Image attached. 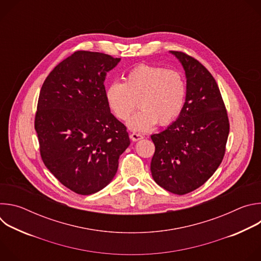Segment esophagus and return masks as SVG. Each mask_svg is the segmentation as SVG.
<instances>
[{
	"instance_id": "obj_1",
	"label": "esophagus",
	"mask_w": 261,
	"mask_h": 261,
	"mask_svg": "<svg viewBox=\"0 0 261 261\" xmlns=\"http://www.w3.org/2000/svg\"><path fill=\"white\" fill-rule=\"evenodd\" d=\"M130 138L133 140V141H137L141 138H143V135L140 134V133H136V132H133L130 134Z\"/></svg>"
}]
</instances>
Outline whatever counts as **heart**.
Segmentation results:
<instances>
[{
  "instance_id": "obj_1",
  "label": "heart",
  "mask_w": 261,
  "mask_h": 261,
  "mask_svg": "<svg viewBox=\"0 0 261 261\" xmlns=\"http://www.w3.org/2000/svg\"><path fill=\"white\" fill-rule=\"evenodd\" d=\"M187 96V84L178 71L164 67L139 65L130 70L122 83H111L105 99L113 115L127 121L136 107L139 110L128 122L131 130L143 132L158 122L167 125L181 113Z\"/></svg>"
}]
</instances>
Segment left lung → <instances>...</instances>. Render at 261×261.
<instances>
[{"instance_id": "obj_1", "label": "left lung", "mask_w": 261, "mask_h": 261, "mask_svg": "<svg viewBox=\"0 0 261 261\" xmlns=\"http://www.w3.org/2000/svg\"><path fill=\"white\" fill-rule=\"evenodd\" d=\"M181 63L187 96L177 120L151 136L155 153L154 180L165 190L184 195L202 186L225 155L229 134L227 110L210 71L182 51H170Z\"/></svg>"}]
</instances>
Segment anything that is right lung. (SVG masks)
Returning <instances> with one entry per match:
<instances>
[{
  "mask_svg": "<svg viewBox=\"0 0 261 261\" xmlns=\"http://www.w3.org/2000/svg\"><path fill=\"white\" fill-rule=\"evenodd\" d=\"M120 60L75 51L54 68L40 91L35 130L42 161L61 184L81 195L111 181L130 144L126 126L105 99L106 74Z\"/></svg>",
  "mask_w": 261,
  "mask_h": 261,
  "instance_id": "right-lung-1",
  "label": "right lung"
}]
</instances>
